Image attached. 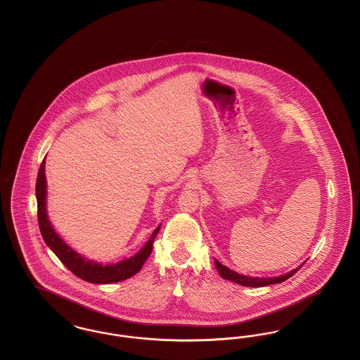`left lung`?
<instances>
[{"mask_svg":"<svg viewBox=\"0 0 360 360\" xmlns=\"http://www.w3.org/2000/svg\"><path fill=\"white\" fill-rule=\"evenodd\" d=\"M302 266H304V264H301L300 267L294 269L292 271L288 273V274L275 276V278H257V276L252 278V276H247V275L238 274V273L232 271L231 269L225 267L220 262L216 260V267H217L219 273L223 276L224 279L232 281V282H235V283H238V285L248 286V288H262V286H269V285H274V283H281V282L289 279L291 275L295 274Z\"/></svg>","mask_w":360,"mask_h":360,"instance_id":"1","label":"left lung"}]
</instances>
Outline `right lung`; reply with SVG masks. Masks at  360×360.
<instances>
[{"label": "right lung", "mask_w": 360, "mask_h": 360, "mask_svg": "<svg viewBox=\"0 0 360 360\" xmlns=\"http://www.w3.org/2000/svg\"><path fill=\"white\" fill-rule=\"evenodd\" d=\"M44 159L40 165L36 179V200H37V221L41 232V236L46 244L51 248L53 254L59 257V260L69 269L70 271L78 278L90 283H115L129 276L136 274L143 267L147 257L153 252V241L158 235L160 226H158L151 236L150 241L137 252L135 257L125 259L116 264L103 266L94 263L91 260H86L85 257L78 255L72 251L65 241L60 239L53 231L51 223L47 217L46 210V174H44Z\"/></svg>", "instance_id": "add662e5"}]
</instances>
